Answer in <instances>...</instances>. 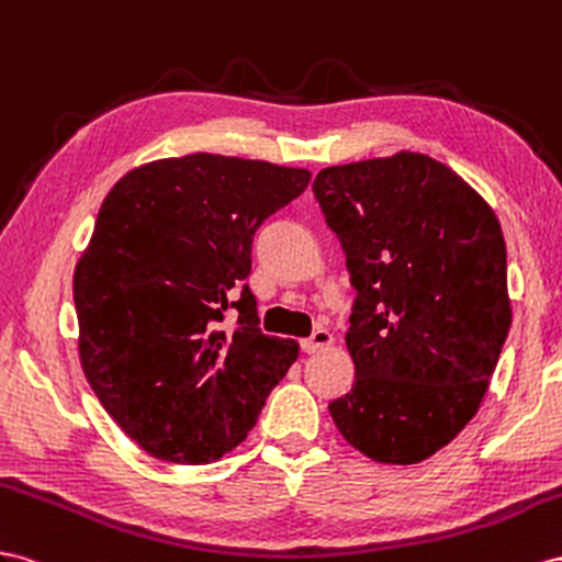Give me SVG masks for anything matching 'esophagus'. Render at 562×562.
<instances>
[{
    "mask_svg": "<svg viewBox=\"0 0 562 562\" xmlns=\"http://www.w3.org/2000/svg\"><path fill=\"white\" fill-rule=\"evenodd\" d=\"M333 341H335V337L327 333V329H315V333L308 337V339H301V351L304 353H318V351H323V349H327V347H333Z\"/></svg>",
    "mask_w": 562,
    "mask_h": 562,
    "instance_id": "1",
    "label": "esophagus"
}]
</instances>
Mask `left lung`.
Masks as SVG:
<instances>
[{"mask_svg": "<svg viewBox=\"0 0 562 562\" xmlns=\"http://www.w3.org/2000/svg\"><path fill=\"white\" fill-rule=\"evenodd\" d=\"M313 194L356 290V382L329 415L378 463H420L474 418L508 337L498 218L449 166L415 151L323 168Z\"/></svg>", "mask_w": 562, "mask_h": 562, "instance_id": "8db88e82", "label": "left lung"}]
</instances>
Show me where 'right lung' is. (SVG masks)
<instances>
[{
    "label": "right lung",
    "instance_id": "right-lung-1",
    "mask_svg": "<svg viewBox=\"0 0 562 562\" xmlns=\"http://www.w3.org/2000/svg\"><path fill=\"white\" fill-rule=\"evenodd\" d=\"M311 172L190 154L123 176L99 209L74 276L80 363L139 449L204 465L233 451L296 361L294 339L258 329L251 241ZM241 285L240 299L228 292ZM227 307L238 327H220Z\"/></svg>",
    "mask_w": 562,
    "mask_h": 562
}]
</instances>
